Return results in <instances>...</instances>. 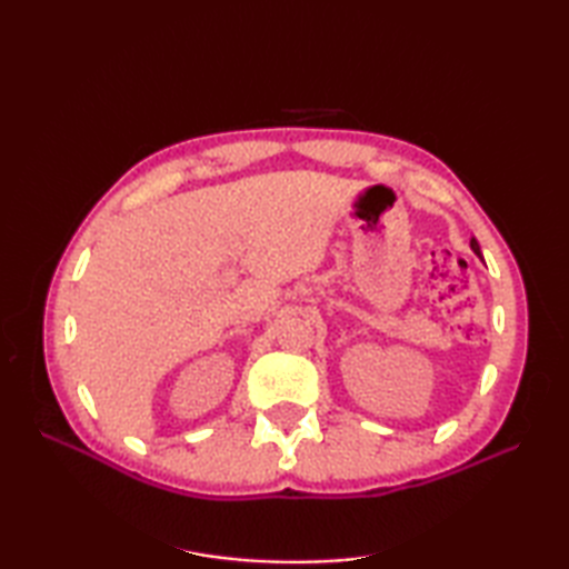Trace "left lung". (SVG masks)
<instances>
[{"label": "left lung", "instance_id": "left-lung-1", "mask_svg": "<svg viewBox=\"0 0 569 569\" xmlns=\"http://www.w3.org/2000/svg\"><path fill=\"white\" fill-rule=\"evenodd\" d=\"M471 249H475V253H481V251H479V244H477V239H471Z\"/></svg>", "mask_w": 569, "mask_h": 569}]
</instances>
